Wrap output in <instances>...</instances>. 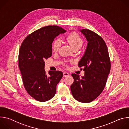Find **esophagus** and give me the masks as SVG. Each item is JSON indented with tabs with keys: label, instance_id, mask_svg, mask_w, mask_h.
I'll use <instances>...</instances> for the list:
<instances>
[{
	"label": "esophagus",
	"instance_id": "34e87169",
	"mask_svg": "<svg viewBox=\"0 0 129 129\" xmlns=\"http://www.w3.org/2000/svg\"><path fill=\"white\" fill-rule=\"evenodd\" d=\"M69 76V73L66 72H63V77H66Z\"/></svg>",
	"mask_w": 129,
	"mask_h": 129
}]
</instances>
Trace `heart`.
<instances>
[{
    "label": "heart",
    "instance_id": "b5f03b06",
    "mask_svg": "<svg viewBox=\"0 0 129 129\" xmlns=\"http://www.w3.org/2000/svg\"><path fill=\"white\" fill-rule=\"evenodd\" d=\"M66 40L73 49L80 48L83 43V40L81 36L76 32H72L68 34L66 37ZM61 46V42L59 39L55 40L52 44V50L53 52H57Z\"/></svg>",
    "mask_w": 129,
    "mask_h": 129
}]
</instances>
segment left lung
<instances>
[{
	"label": "left lung",
	"instance_id": "8db88e82",
	"mask_svg": "<svg viewBox=\"0 0 129 129\" xmlns=\"http://www.w3.org/2000/svg\"><path fill=\"white\" fill-rule=\"evenodd\" d=\"M80 31L88 41L84 56L78 64L79 67H83L85 75L80 78L76 73L71 74L74 82L70 89L77 101L88 103L94 100L103 91L111 68V62L107 46L101 37L88 29Z\"/></svg>",
	"mask_w": 129,
	"mask_h": 129
}]
</instances>
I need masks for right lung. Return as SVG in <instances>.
Wrapping results in <instances>:
<instances>
[{
    "mask_svg": "<svg viewBox=\"0 0 129 129\" xmlns=\"http://www.w3.org/2000/svg\"><path fill=\"white\" fill-rule=\"evenodd\" d=\"M66 31L57 25L42 27L28 35L19 52V66L24 87L30 96L39 102H46L56 93V87L63 77L60 71L44 70L46 59L52 55L54 39Z\"/></svg>",
    "mask_w": 129,
    "mask_h": 129,
    "instance_id": "1",
    "label": "right lung"
}]
</instances>
